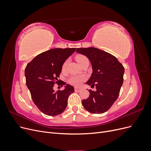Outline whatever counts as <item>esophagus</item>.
Returning a JSON list of instances; mask_svg holds the SVG:
<instances>
[{"instance_id":"esophagus-1","label":"esophagus","mask_w":151,"mask_h":151,"mask_svg":"<svg viewBox=\"0 0 151 151\" xmlns=\"http://www.w3.org/2000/svg\"><path fill=\"white\" fill-rule=\"evenodd\" d=\"M74 89H75V91H76V92H79V91L81 90V88H74Z\"/></svg>"}]
</instances>
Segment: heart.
<instances>
[{
    "label": "heart",
    "mask_w": 151,
    "mask_h": 151,
    "mask_svg": "<svg viewBox=\"0 0 151 151\" xmlns=\"http://www.w3.org/2000/svg\"><path fill=\"white\" fill-rule=\"evenodd\" d=\"M76 61L78 62L79 65H81V63H83L85 60H88V58H87L84 55H78L76 57ZM68 63V60H66L64 62H63L62 68V70H65L67 65ZM86 80V77L84 76H71L69 79H68V82L70 84L75 86H80L83 82Z\"/></svg>",
    "instance_id": "1"
}]
</instances>
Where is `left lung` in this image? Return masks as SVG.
<instances>
[{
	"label": "left lung",
	"instance_id": "1",
	"mask_svg": "<svg viewBox=\"0 0 151 151\" xmlns=\"http://www.w3.org/2000/svg\"><path fill=\"white\" fill-rule=\"evenodd\" d=\"M77 52L88 57L93 73L86 84L96 87L89 89V96L83 100L84 108L92 113L108 111L117 99L123 82L124 67L111 54L94 47L77 48Z\"/></svg>",
	"mask_w": 151,
	"mask_h": 151
}]
</instances>
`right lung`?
<instances>
[{
    "label": "right lung",
    "mask_w": 151,
    "mask_h": 151,
    "mask_svg": "<svg viewBox=\"0 0 151 151\" xmlns=\"http://www.w3.org/2000/svg\"><path fill=\"white\" fill-rule=\"evenodd\" d=\"M76 48H54L38 55L25 68L26 84L32 99L44 114L56 116L65 110L67 99L74 92V87L58 81L62 67L68 57L75 52ZM66 85L63 90L55 92L54 84Z\"/></svg>",
    "instance_id": "add662e5"
}]
</instances>
